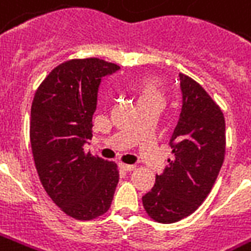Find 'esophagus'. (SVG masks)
Masks as SVG:
<instances>
[{"label": "esophagus", "instance_id": "obj_1", "mask_svg": "<svg viewBox=\"0 0 251 251\" xmlns=\"http://www.w3.org/2000/svg\"><path fill=\"white\" fill-rule=\"evenodd\" d=\"M120 167L124 171H133V170H136V166H133V164H124V163H121Z\"/></svg>", "mask_w": 251, "mask_h": 251}]
</instances>
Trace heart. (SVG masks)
<instances>
[{"label":"heart","mask_w":251,"mask_h":251,"mask_svg":"<svg viewBox=\"0 0 251 251\" xmlns=\"http://www.w3.org/2000/svg\"><path fill=\"white\" fill-rule=\"evenodd\" d=\"M133 89L137 96L138 103L163 100L162 83L153 76H143L137 78L133 84Z\"/></svg>","instance_id":"b5f03b06"}]
</instances>
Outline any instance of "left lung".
I'll use <instances>...</instances> for the list:
<instances>
[{
  "mask_svg": "<svg viewBox=\"0 0 251 251\" xmlns=\"http://www.w3.org/2000/svg\"><path fill=\"white\" fill-rule=\"evenodd\" d=\"M182 108L170 140L174 159L156 175L143 197L147 213L159 223H175L204 202L226 153V122L220 107L193 78L179 75Z\"/></svg>",
  "mask_w": 251,
  "mask_h": 251,
  "instance_id": "1",
  "label": "left lung"
}]
</instances>
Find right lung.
Instances as JSON below:
<instances>
[{
    "instance_id": "1",
    "label": "right lung",
    "mask_w": 251,
    "mask_h": 251,
    "mask_svg": "<svg viewBox=\"0 0 251 251\" xmlns=\"http://www.w3.org/2000/svg\"><path fill=\"white\" fill-rule=\"evenodd\" d=\"M118 69L99 58L66 61L50 72L32 101L29 138L39 179L50 199L77 220L106 213L120 180L115 163L84 152L101 77Z\"/></svg>"
}]
</instances>
